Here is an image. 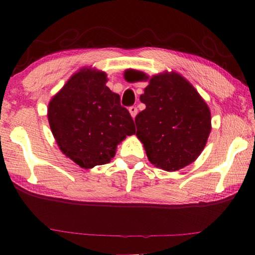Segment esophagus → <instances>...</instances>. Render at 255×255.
Listing matches in <instances>:
<instances>
[{
  "instance_id": "obj_1",
  "label": "esophagus",
  "mask_w": 255,
  "mask_h": 255,
  "mask_svg": "<svg viewBox=\"0 0 255 255\" xmlns=\"http://www.w3.org/2000/svg\"><path fill=\"white\" fill-rule=\"evenodd\" d=\"M129 112H130L131 117H132V118H135V117H136V115H137V108H136L135 106L129 107Z\"/></svg>"
}]
</instances>
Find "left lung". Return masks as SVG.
I'll use <instances>...</instances> for the list:
<instances>
[{
    "mask_svg": "<svg viewBox=\"0 0 255 255\" xmlns=\"http://www.w3.org/2000/svg\"><path fill=\"white\" fill-rule=\"evenodd\" d=\"M143 80L138 72L126 79ZM146 109L136 116V135L149 162L165 171H178L199 156L208 139L211 117L196 89L176 73L155 75L140 96Z\"/></svg>",
    "mask_w": 255,
    "mask_h": 255,
    "instance_id": "8db88e82",
    "label": "left lung"
}]
</instances>
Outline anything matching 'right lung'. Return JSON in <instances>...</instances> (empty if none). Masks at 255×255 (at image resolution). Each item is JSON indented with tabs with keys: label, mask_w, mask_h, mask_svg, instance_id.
<instances>
[{
	"label": "right lung",
	"mask_w": 255,
	"mask_h": 255,
	"mask_svg": "<svg viewBox=\"0 0 255 255\" xmlns=\"http://www.w3.org/2000/svg\"><path fill=\"white\" fill-rule=\"evenodd\" d=\"M106 82V73L82 70L68 80L48 107L56 143L84 169L109 163L120 141L135 133L130 114Z\"/></svg>",
	"instance_id": "add662e5"
}]
</instances>
